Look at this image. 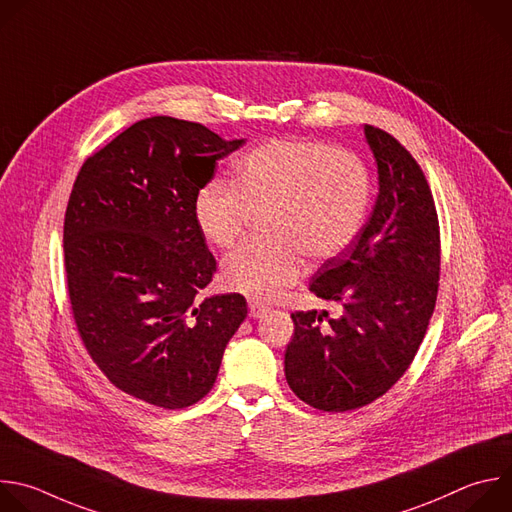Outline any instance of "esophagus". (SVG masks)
Masks as SVG:
<instances>
[{"mask_svg":"<svg viewBox=\"0 0 512 512\" xmlns=\"http://www.w3.org/2000/svg\"><path fill=\"white\" fill-rule=\"evenodd\" d=\"M248 309H250V317L252 319H260L264 313H268V306L258 302V300H250L248 302Z\"/></svg>","mask_w":512,"mask_h":512,"instance_id":"esophagus-1","label":"esophagus"}]
</instances>
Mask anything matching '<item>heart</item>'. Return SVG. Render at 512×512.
Listing matches in <instances>:
<instances>
[{
	"label": "heart",
	"mask_w": 512,
	"mask_h": 512,
	"mask_svg": "<svg viewBox=\"0 0 512 512\" xmlns=\"http://www.w3.org/2000/svg\"><path fill=\"white\" fill-rule=\"evenodd\" d=\"M371 197L363 161L323 141L270 139L248 151L236 177L203 183L193 201L195 224L208 244L230 248L254 214H266L272 240L246 242L222 262L224 284L270 300L304 272V258L329 260L359 236Z\"/></svg>",
	"instance_id": "obj_1"
}]
</instances>
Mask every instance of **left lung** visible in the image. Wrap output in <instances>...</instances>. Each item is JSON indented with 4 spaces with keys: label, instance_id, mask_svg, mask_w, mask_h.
I'll return each instance as SVG.
<instances>
[{
    "label": "left lung",
    "instance_id": "left-lung-1",
    "mask_svg": "<svg viewBox=\"0 0 512 512\" xmlns=\"http://www.w3.org/2000/svg\"><path fill=\"white\" fill-rule=\"evenodd\" d=\"M377 161L379 195L353 244L327 260L311 282L341 304L292 313L284 353L290 389L323 412H351L385 391L412 365L432 319L440 280V224L428 179L395 137L365 125Z\"/></svg>",
    "mask_w": 512,
    "mask_h": 512
}]
</instances>
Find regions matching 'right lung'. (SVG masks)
Segmentation results:
<instances>
[{
	"mask_svg": "<svg viewBox=\"0 0 512 512\" xmlns=\"http://www.w3.org/2000/svg\"><path fill=\"white\" fill-rule=\"evenodd\" d=\"M244 143L143 119L82 163L68 199L64 266L82 345L115 387L163 410L208 395L248 315L238 292L197 300L216 258L193 216L199 187Z\"/></svg>",
	"mask_w": 512,
	"mask_h": 512,
	"instance_id": "1",
	"label": "right lung"
}]
</instances>
